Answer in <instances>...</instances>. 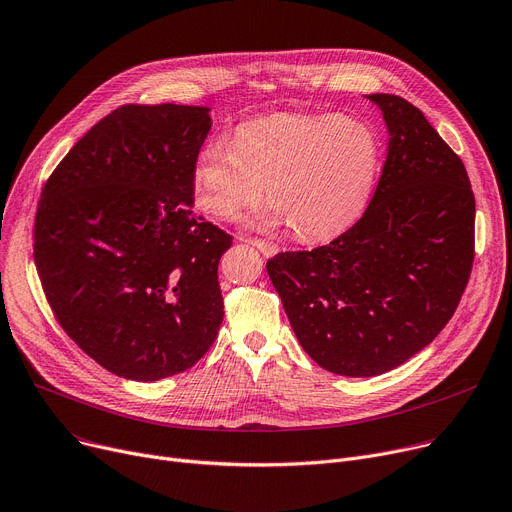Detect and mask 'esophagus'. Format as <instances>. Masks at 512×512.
<instances>
[{
    "label": "esophagus",
    "instance_id": "esophagus-1",
    "mask_svg": "<svg viewBox=\"0 0 512 512\" xmlns=\"http://www.w3.org/2000/svg\"><path fill=\"white\" fill-rule=\"evenodd\" d=\"M246 242H250L252 246H256L264 256H274L279 252V246L277 244H272V242H268V240H260V238H248Z\"/></svg>",
    "mask_w": 512,
    "mask_h": 512
}]
</instances>
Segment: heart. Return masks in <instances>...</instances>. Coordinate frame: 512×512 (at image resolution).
<instances>
[{"mask_svg":"<svg viewBox=\"0 0 512 512\" xmlns=\"http://www.w3.org/2000/svg\"><path fill=\"white\" fill-rule=\"evenodd\" d=\"M379 168L375 131L357 116L272 114L196 157L199 207L231 219L264 196L303 242L336 238L363 213Z\"/></svg>","mask_w":512,"mask_h":512,"instance_id":"heart-1","label":"heart"}]
</instances>
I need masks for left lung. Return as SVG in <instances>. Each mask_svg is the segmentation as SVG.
I'll return each instance as SVG.
<instances>
[{"label":"left lung","instance_id":"obj_1","mask_svg":"<svg viewBox=\"0 0 512 512\" xmlns=\"http://www.w3.org/2000/svg\"><path fill=\"white\" fill-rule=\"evenodd\" d=\"M367 100L389 133L367 211L328 246L266 262L303 350L346 377L387 373L435 340L474 264L476 199L459 155L408 100Z\"/></svg>","mask_w":512,"mask_h":512}]
</instances>
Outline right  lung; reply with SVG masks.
Here are the masks:
<instances>
[{"label":"right lung","mask_w":512,"mask_h":512,"mask_svg":"<svg viewBox=\"0 0 512 512\" xmlns=\"http://www.w3.org/2000/svg\"><path fill=\"white\" fill-rule=\"evenodd\" d=\"M207 106L125 104L47 180L34 264L59 326L133 381L190 369L223 322L217 266L231 235L192 211Z\"/></svg>","instance_id":"add662e5"}]
</instances>
